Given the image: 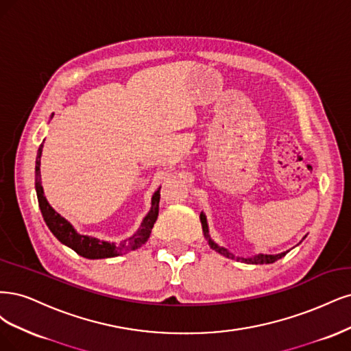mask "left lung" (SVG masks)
I'll return each mask as SVG.
<instances>
[{"mask_svg":"<svg viewBox=\"0 0 351 351\" xmlns=\"http://www.w3.org/2000/svg\"><path fill=\"white\" fill-rule=\"evenodd\" d=\"M199 220H201V226H202V233H204V237L207 239V242H208V245H210V247L211 250H214L216 252H219V254H221V255H224L226 258H232V259H234V255L233 254H230L228 250H226V247H223V246H219L216 242H214L211 237H210V234H208V224H207V217H206V214L204 213H201L199 214ZM289 252V251H287ZM287 252H281V254H277V255H264V254H258V255H254V256H250V258H239V256H236V259L237 261H242V263H246V264H273V263H276L277 259H280V258H282L285 256Z\"/></svg>","mask_w":351,"mask_h":351,"instance_id":"8db88e82","label":"left lung"}]
</instances>
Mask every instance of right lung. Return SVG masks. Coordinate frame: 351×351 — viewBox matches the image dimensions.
<instances>
[{
  "instance_id": "obj_1",
  "label": "right lung",
  "mask_w": 351,
  "mask_h": 351,
  "mask_svg": "<svg viewBox=\"0 0 351 351\" xmlns=\"http://www.w3.org/2000/svg\"><path fill=\"white\" fill-rule=\"evenodd\" d=\"M42 149L43 144H40L38 156H36V167H35V188H36V195L39 201V208L43 216L45 223L49 228V230L53 233V236L58 239L61 243L65 246L71 247L73 251H75L78 255H82L88 259H101V258H112V256H118L122 254H127L130 251L138 250L141 245H144L147 241H149L150 233L153 226L157 220V216H159V201H160V188L157 189L153 198H152V208L149 214L144 217L140 229L137 233H134L130 239L122 241L119 243L114 242H105L96 239V237L92 236H86L77 233V230L73 228V224L70 221H66L61 214L56 213L47 201L43 195V188L40 184V156H42Z\"/></svg>"
}]
</instances>
